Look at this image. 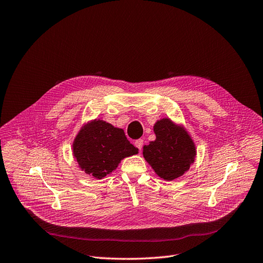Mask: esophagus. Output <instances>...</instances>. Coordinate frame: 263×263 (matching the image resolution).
Here are the masks:
<instances>
[{"label":"esophagus","mask_w":263,"mask_h":263,"mask_svg":"<svg viewBox=\"0 0 263 263\" xmlns=\"http://www.w3.org/2000/svg\"><path fill=\"white\" fill-rule=\"evenodd\" d=\"M143 145H144L143 140H136V141H135V146H136V148H139L140 151H142Z\"/></svg>","instance_id":"obj_1"}]
</instances>
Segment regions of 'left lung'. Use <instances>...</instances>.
Wrapping results in <instances>:
<instances>
[{"mask_svg":"<svg viewBox=\"0 0 263 263\" xmlns=\"http://www.w3.org/2000/svg\"><path fill=\"white\" fill-rule=\"evenodd\" d=\"M154 131L156 141L144 146V158L160 177L175 179L195 161V144L184 129L176 127L170 119L158 121Z\"/></svg>","mask_w":263,"mask_h":263,"instance_id":"left-lung-1","label":"left lung"}]
</instances>
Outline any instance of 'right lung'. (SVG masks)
<instances>
[{
  "label": "right lung",
  "instance_id": "right-lung-1",
  "mask_svg": "<svg viewBox=\"0 0 263 263\" xmlns=\"http://www.w3.org/2000/svg\"><path fill=\"white\" fill-rule=\"evenodd\" d=\"M73 152L81 168L101 179L111 173L121 159L138 154L139 149L129 142L122 129L95 120L78 133Z\"/></svg>",
  "mask_w": 263,
  "mask_h": 263
}]
</instances>
